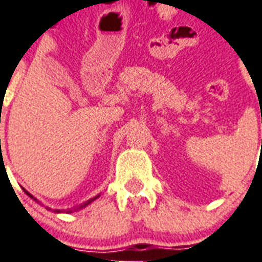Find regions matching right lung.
<instances>
[{
	"mask_svg": "<svg viewBox=\"0 0 262 262\" xmlns=\"http://www.w3.org/2000/svg\"><path fill=\"white\" fill-rule=\"evenodd\" d=\"M25 193H27V194H28L29 197H32V195L29 194V193H28V191H27V190H25ZM98 197H99V195H96V197H93V199H91V200H88L86 203H83V204H80L79 207H75V208H72V210H71V208H69V210H54V213H65V211H67V213H72V211H76V210H80V208L86 207V206H88V204H89V203H92L93 200H96ZM32 199H34V197H32ZM34 200H36V199H34ZM47 208H48V210H51V208H49V207H47Z\"/></svg>",
	"mask_w": 262,
	"mask_h": 262,
	"instance_id": "right-lung-1",
	"label": "right lung"
}]
</instances>
